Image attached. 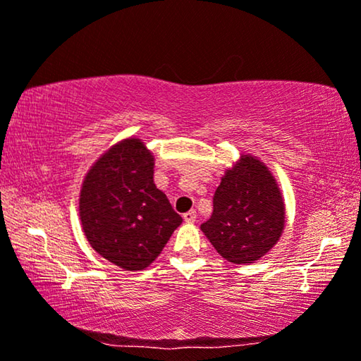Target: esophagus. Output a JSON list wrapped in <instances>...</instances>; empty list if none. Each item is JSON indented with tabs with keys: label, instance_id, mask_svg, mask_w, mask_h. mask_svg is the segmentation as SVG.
<instances>
[{
	"label": "esophagus",
	"instance_id": "obj_1",
	"mask_svg": "<svg viewBox=\"0 0 361 361\" xmlns=\"http://www.w3.org/2000/svg\"><path fill=\"white\" fill-rule=\"evenodd\" d=\"M183 219H185V221H188V223L196 221V210H190V212H186V214H183Z\"/></svg>",
	"mask_w": 361,
	"mask_h": 361
}]
</instances>
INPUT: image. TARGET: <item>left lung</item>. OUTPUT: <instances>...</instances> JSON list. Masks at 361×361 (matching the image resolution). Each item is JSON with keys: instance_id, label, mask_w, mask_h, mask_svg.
Here are the masks:
<instances>
[{"instance_id": "obj_1", "label": "left lung", "mask_w": 361, "mask_h": 361, "mask_svg": "<svg viewBox=\"0 0 361 361\" xmlns=\"http://www.w3.org/2000/svg\"><path fill=\"white\" fill-rule=\"evenodd\" d=\"M284 202L276 181L260 160L243 156L226 170L214 194V212L201 230L223 259L252 263L278 243Z\"/></svg>"}]
</instances>
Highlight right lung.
Masks as SVG:
<instances>
[{
  "label": "right lung",
  "mask_w": 361,
  "mask_h": 361,
  "mask_svg": "<svg viewBox=\"0 0 361 361\" xmlns=\"http://www.w3.org/2000/svg\"><path fill=\"white\" fill-rule=\"evenodd\" d=\"M152 176V154L130 138L91 167L80 192V220L91 247L125 270L149 267L183 221Z\"/></svg>",
  "instance_id": "right-lung-1"
}]
</instances>
